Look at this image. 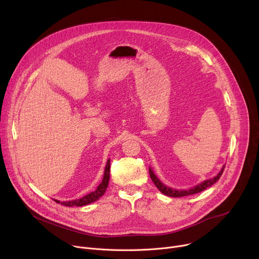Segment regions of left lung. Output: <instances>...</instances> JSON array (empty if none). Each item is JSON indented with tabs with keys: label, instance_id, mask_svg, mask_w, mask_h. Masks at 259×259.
<instances>
[{
	"label": "left lung",
	"instance_id": "8db88e82",
	"mask_svg": "<svg viewBox=\"0 0 259 259\" xmlns=\"http://www.w3.org/2000/svg\"><path fill=\"white\" fill-rule=\"evenodd\" d=\"M224 169H225V165L223 166V168L220 169V171H219V173H218L215 177L210 178V179H206V180H204L203 182H201V183H199V184H197L196 187L191 188V189H189V190H175V189L168 188V187L164 186V184L156 177V175L154 174V171L152 170L151 167H150L149 170H150V177H151V179L153 180V182H154L155 186L157 187V189H158L160 192H161L162 194H164V195H166V196H169V197H184V196H190V195H193V194L200 193V192L204 191L205 189H207V188H210L211 186H213V184H214L216 181L219 180L220 176L223 175Z\"/></svg>",
	"mask_w": 259,
	"mask_h": 259
}]
</instances>
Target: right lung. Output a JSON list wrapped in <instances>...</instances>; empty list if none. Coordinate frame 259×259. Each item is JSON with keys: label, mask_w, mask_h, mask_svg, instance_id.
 <instances>
[{"label": "right lung", "mask_w": 259, "mask_h": 259, "mask_svg": "<svg viewBox=\"0 0 259 259\" xmlns=\"http://www.w3.org/2000/svg\"><path fill=\"white\" fill-rule=\"evenodd\" d=\"M109 170H110V160L108 159L106 165H105V169H104V175H103V179L102 182L98 186L97 190L85 195L84 197L80 199H76V200H69V201H59V200H55L58 203H61L62 205L65 206H83L86 204H90L96 200H98L100 198L101 196H103V194L105 193L107 186H108V181H109Z\"/></svg>", "instance_id": "add662e5"}]
</instances>
